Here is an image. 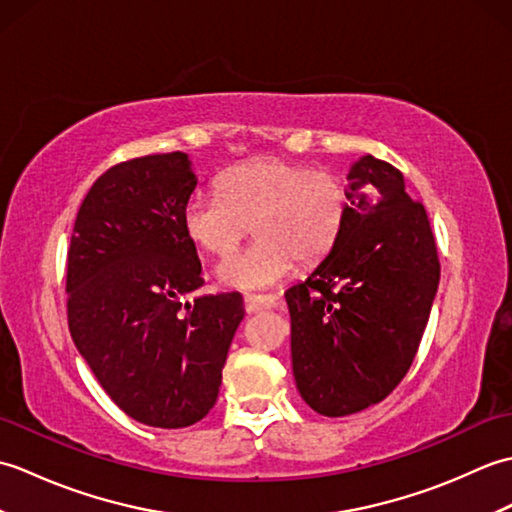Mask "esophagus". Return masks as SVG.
Returning <instances> with one entry per match:
<instances>
[{
  "label": "esophagus",
  "mask_w": 512,
  "mask_h": 512,
  "mask_svg": "<svg viewBox=\"0 0 512 512\" xmlns=\"http://www.w3.org/2000/svg\"><path fill=\"white\" fill-rule=\"evenodd\" d=\"M244 306H246V312L270 310L277 306V297H273V295H244Z\"/></svg>",
  "instance_id": "esophagus-1"
}]
</instances>
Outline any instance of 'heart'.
I'll use <instances>...</instances> for the list:
<instances>
[{"instance_id": "heart-1", "label": "heart", "mask_w": 512, "mask_h": 512, "mask_svg": "<svg viewBox=\"0 0 512 512\" xmlns=\"http://www.w3.org/2000/svg\"><path fill=\"white\" fill-rule=\"evenodd\" d=\"M220 195H193L182 228L204 253L226 257L255 233V242L217 268L224 286L262 290L295 268L323 262L339 244L352 213L347 182L303 162L255 158L217 176Z\"/></svg>"}]
</instances>
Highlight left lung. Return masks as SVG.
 I'll list each match as a JSON object with an SVG mask.
<instances>
[{
    "label": "left lung",
    "mask_w": 512,
    "mask_h": 512,
    "mask_svg": "<svg viewBox=\"0 0 512 512\" xmlns=\"http://www.w3.org/2000/svg\"><path fill=\"white\" fill-rule=\"evenodd\" d=\"M352 213L332 253L286 290L292 372L328 418L385 400L416 358L440 284L436 239L405 178L374 156L350 173Z\"/></svg>",
    "instance_id": "8db88e82"
}]
</instances>
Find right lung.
Wrapping results in <instances>:
<instances>
[{
	"label": "right lung",
	"instance_id": "add662e5",
	"mask_svg": "<svg viewBox=\"0 0 512 512\" xmlns=\"http://www.w3.org/2000/svg\"><path fill=\"white\" fill-rule=\"evenodd\" d=\"M198 178L182 151L121 162L92 184L68 250L76 350L129 418L182 429L217 400L244 301L198 290L202 266L182 228Z\"/></svg>",
	"mask_w": 512,
	"mask_h": 512
}]
</instances>
